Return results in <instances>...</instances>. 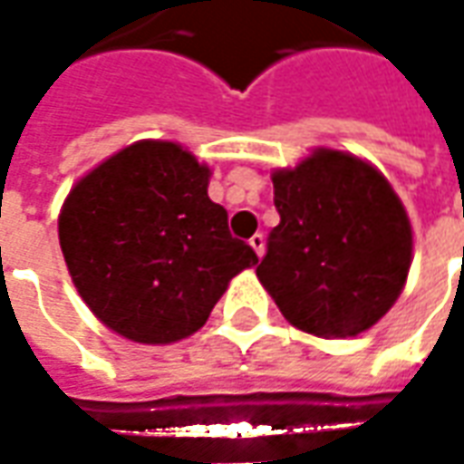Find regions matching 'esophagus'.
<instances>
[{
  "label": "esophagus",
  "instance_id": "34e87169",
  "mask_svg": "<svg viewBox=\"0 0 464 464\" xmlns=\"http://www.w3.org/2000/svg\"><path fill=\"white\" fill-rule=\"evenodd\" d=\"M248 243H251V248H253V251H256V256L261 258L263 251H266V241H263L261 233H256V236H253V238Z\"/></svg>",
  "mask_w": 464,
  "mask_h": 464
}]
</instances>
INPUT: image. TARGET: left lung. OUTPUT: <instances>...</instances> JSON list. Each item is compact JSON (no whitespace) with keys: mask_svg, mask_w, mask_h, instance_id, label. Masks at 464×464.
Instances as JSON below:
<instances>
[{"mask_svg":"<svg viewBox=\"0 0 464 464\" xmlns=\"http://www.w3.org/2000/svg\"><path fill=\"white\" fill-rule=\"evenodd\" d=\"M281 223L256 268L283 318L325 341L372 328L395 305L412 263V226L365 159L318 146L273 169Z\"/></svg>","mask_w":464,"mask_h":464,"instance_id":"8db88e82","label":"left lung"}]
</instances>
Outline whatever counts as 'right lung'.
Returning <instances> with one entry per match:
<instances>
[{"instance_id": "obj_1", "label": "right lung", "mask_w": 464, "mask_h": 464, "mask_svg": "<svg viewBox=\"0 0 464 464\" xmlns=\"http://www.w3.org/2000/svg\"><path fill=\"white\" fill-rule=\"evenodd\" d=\"M211 169L176 141L143 139L74 183L59 246L82 301L109 331L169 345L203 328L233 276L258 263L208 198Z\"/></svg>"}]
</instances>
